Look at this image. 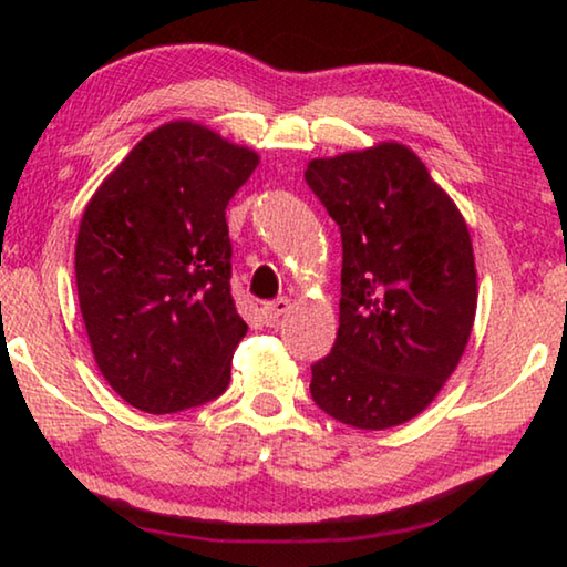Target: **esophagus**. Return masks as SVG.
<instances>
[{
  "mask_svg": "<svg viewBox=\"0 0 567 567\" xmlns=\"http://www.w3.org/2000/svg\"><path fill=\"white\" fill-rule=\"evenodd\" d=\"M290 307H292V302L287 300V297H277V300L267 302V305L262 307V318H265V322L272 328V324L280 322L282 315L290 312Z\"/></svg>",
  "mask_w": 567,
  "mask_h": 567,
  "instance_id": "34e87169",
  "label": "esophagus"
}]
</instances>
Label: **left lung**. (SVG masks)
I'll return each mask as SVG.
<instances>
[{
	"label": "left lung",
	"instance_id": "1",
	"mask_svg": "<svg viewBox=\"0 0 567 567\" xmlns=\"http://www.w3.org/2000/svg\"><path fill=\"white\" fill-rule=\"evenodd\" d=\"M305 179L342 237L338 340L312 364V400L358 430L402 425L443 390L473 332L467 225L398 142L312 159Z\"/></svg>",
	"mask_w": 567,
	"mask_h": 567
}]
</instances>
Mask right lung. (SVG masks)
I'll list each match as a JSON object with an SVG mask.
<instances>
[{
  "mask_svg": "<svg viewBox=\"0 0 567 567\" xmlns=\"http://www.w3.org/2000/svg\"><path fill=\"white\" fill-rule=\"evenodd\" d=\"M257 152L177 120L132 147L84 207L76 295L117 395L167 415L223 395L247 324L229 292L227 203Z\"/></svg>",
  "mask_w": 567,
  "mask_h": 567,
  "instance_id": "1",
  "label": "right lung"
}]
</instances>
